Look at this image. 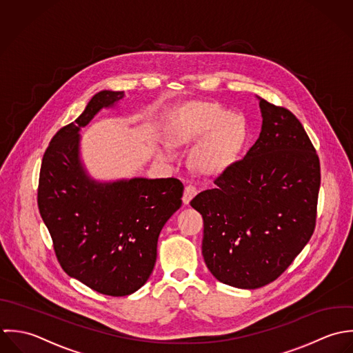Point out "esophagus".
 <instances>
[{
  "label": "esophagus",
  "mask_w": 353,
  "mask_h": 353,
  "mask_svg": "<svg viewBox=\"0 0 353 353\" xmlns=\"http://www.w3.org/2000/svg\"><path fill=\"white\" fill-rule=\"evenodd\" d=\"M198 194V190H196V187L194 185V184H188L187 187H185V190H184V195H183V202L185 203V205H188L190 202H191V199L195 196Z\"/></svg>",
  "instance_id": "34e87169"
}]
</instances>
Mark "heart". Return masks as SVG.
<instances>
[{
    "label": "heart",
    "mask_w": 353,
    "mask_h": 353,
    "mask_svg": "<svg viewBox=\"0 0 353 353\" xmlns=\"http://www.w3.org/2000/svg\"><path fill=\"white\" fill-rule=\"evenodd\" d=\"M207 139L196 151L201 169L212 172L230 163L248 139V125L239 113H229L216 103H203L194 108L174 134L177 143ZM166 154L170 147L165 145Z\"/></svg>",
    "instance_id": "obj_1"
}]
</instances>
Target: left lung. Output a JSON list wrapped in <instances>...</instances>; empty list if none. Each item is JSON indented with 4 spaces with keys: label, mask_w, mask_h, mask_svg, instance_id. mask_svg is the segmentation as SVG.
I'll use <instances>...</instances> for the list:
<instances>
[{
    "label": "left lung",
    "mask_w": 353,
    "mask_h": 353,
    "mask_svg": "<svg viewBox=\"0 0 353 353\" xmlns=\"http://www.w3.org/2000/svg\"><path fill=\"white\" fill-rule=\"evenodd\" d=\"M263 124L245 157L191 206L203 216L202 254L218 281L255 289L277 280L311 239L321 163L301 123L261 99Z\"/></svg>",
    "instance_id": "obj_1"
}]
</instances>
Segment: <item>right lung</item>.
Here are the masks:
<instances>
[{"label": "right lung", "instance_id": "obj_1", "mask_svg": "<svg viewBox=\"0 0 353 353\" xmlns=\"http://www.w3.org/2000/svg\"><path fill=\"white\" fill-rule=\"evenodd\" d=\"M124 97L101 91L49 143L41 165L38 209L63 270L92 290L127 296L148 280L158 236L181 206L179 179H132L98 184L79 162V130Z\"/></svg>", "mask_w": 353, "mask_h": 353}]
</instances>
